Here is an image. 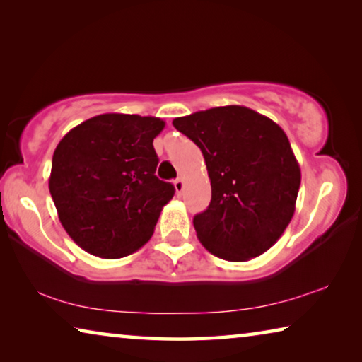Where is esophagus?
<instances>
[{
    "instance_id": "obj_1",
    "label": "esophagus",
    "mask_w": 362,
    "mask_h": 362,
    "mask_svg": "<svg viewBox=\"0 0 362 362\" xmlns=\"http://www.w3.org/2000/svg\"><path fill=\"white\" fill-rule=\"evenodd\" d=\"M174 187H175V192H177V194H182V192H183V188H185V183H183V179H177V180H174Z\"/></svg>"
}]
</instances>
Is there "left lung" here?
<instances>
[{"label":"left lung","mask_w":362,"mask_h":362,"mask_svg":"<svg viewBox=\"0 0 362 362\" xmlns=\"http://www.w3.org/2000/svg\"><path fill=\"white\" fill-rule=\"evenodd\" d=\"M204 156L211 203L194 216L206 250L232 262L261 256L295 214L300 164L285 132L245 106H221L174 119Z\"/></svg>","instance_id":"left-lung-1"}]
</instances>
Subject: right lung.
I'll return each mask as SVG.
<instances>
[{"instance_id": "1", "label": "right lung", "mask_w": 362, "mask_h": 362, "mask_svg": "<svg viewBox=\"0 0 362 362\" xmlns=\"http://www.w3.org/2000/svg\"><path fill=\"white\" fill-rule=\"evenodd\" d=\"M165 122L136 114H101L57 143L49 193L74 242L87 253L117 259L151 238L175 188L156 177L153 140Z\"/></svg>"}]
</instances>
